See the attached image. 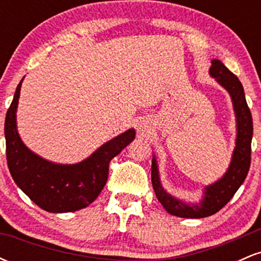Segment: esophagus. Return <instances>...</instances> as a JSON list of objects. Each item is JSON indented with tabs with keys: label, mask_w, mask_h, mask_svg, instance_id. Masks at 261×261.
Here are the masks:
<instances>
[{
	"label": "esophagus",
	"mask_w": 261,
	"mask_h": 261,
	"mask_svg": "<svg viewBox=\"0 0 261 261\" xmlns=\"http://www.w3.org/2000/svg\"><path fill=\"white\" fill-rule=\"evenodd\" d=\"M142 131H143V130H142Z\"/></svg>",
	"instance_id": "34e87169"
}]
</instances>
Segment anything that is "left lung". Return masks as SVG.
<instances>
[{
  "label": "left lung",
  "instance_id": "left-lung-1",
  "mask_svg": "<svg viewBox=\"0 0 261 261\" xmlns=\"http://www.w3.org/2000/svg\"><path fill=\"white\" fill-rule=\"evenodd\" d=\"M210 74L229 93L237 121L236 147L227 172L221 179L210 184L203 190V197L199 203H187L167 193L162 187L157 161L152 160V185L158 201L168 214L182 218H203L216 214L232 199L236 191L243 184L250 167L253 119L248 108L243 86L220 60L211 61Z\"/></svg>",
  "mask_w": 261,
  "mask_h": 261
}]
</instances>
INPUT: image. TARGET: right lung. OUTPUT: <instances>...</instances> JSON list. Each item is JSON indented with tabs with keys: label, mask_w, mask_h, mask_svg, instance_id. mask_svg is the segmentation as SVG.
Segmentation results:
<instances>
[{
	"label": "right lung",
	"mask_w": 261,
	"mask_h": 261,
	"mask_svg": "<svg viewBox=\"0 0 261 261\" xmlns=\"http://www.w3.org/2000/svg\"><path fill=\"white\" fill-rule=\"evenodd\" d=\"M22 81L17 86L5 120L6 155L12 178L45 211L61 214L85 208L103 190L110 161L131 143L136 133L128 128L80 163L58 164L44 160L27 147L17 131L16 113Z\"/></svg>",
	"instance_id": "obj_1"
}]
</instances>
